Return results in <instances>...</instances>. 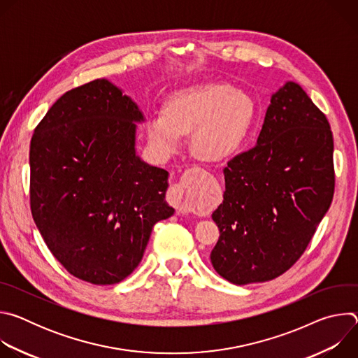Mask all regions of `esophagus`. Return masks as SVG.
<instances>
[{
	"label": "esophagus",
	"mask_w": 358,
	"mask_h": 358,
	"mask_svg": "<svg viewBox=\"0 0 358 358\" xmlns=\"http://www.w3.org/2000/svg\"><path fill=\"white\" fill-rule=\"evenodd\" d=\"M194 177L191 171H187L178 184H176L169 192V201L177 208L180 214H187L194 211L195 206L192 201V189H194Z\"/></svg>",
	"instance_id": "1"
}]
</instances>
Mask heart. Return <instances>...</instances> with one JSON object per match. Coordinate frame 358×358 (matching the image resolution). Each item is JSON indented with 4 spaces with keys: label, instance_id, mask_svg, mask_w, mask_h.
<instances>
[{
    "label": "heart",
    "instance_id": "obj_1",
    "mask_svg": "<svg viewBox=\"0 0 358 358\" xmlns=\"http://www.w3.org/2000/svg\"><path fill=\"white\" fill-rule=\"evenodd\" d=\"M255 115L252 97L225 82H207L176 92L164 106V113L147 122L148 140L167 156L180 144L181 134L191 129L194 155L207 162H218L241 145Z\"/></svg>",
    "mask_w": 358,
    "mask_h": 358
}]
</instances>
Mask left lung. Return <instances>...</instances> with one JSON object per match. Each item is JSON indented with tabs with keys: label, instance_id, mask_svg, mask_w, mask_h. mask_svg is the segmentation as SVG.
<instances>
[{
	"label": "left lung",
	"instance_id": "1",
	"mask_svg": "<svg viewBox=\"0 0 358 358\" xmlns=\"http://www.w3.org/2000/svg\"><path fill=\"white\" fill-rule=\"evenodd\" d=\"M333 133L297 83L271 99L257 145L224 169L225 192L213 220L214 269L235 285L272 280L312 241L334 194Z\"/></svg>",
	"mask_w": 358,
	"mask_h": 358
}]
</instances>
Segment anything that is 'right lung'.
I'll list each match as a JSON object with an SVG mask.
<instances>
[{
	"label": "right lung",
	"mask_w": 358,
	"mask_h": 358,
	"mask_svg": "<svg viewBox=\"0 0 358 358\" xmlns=\"http://www.w3.org/2000/svg\"><path fill=\"white\" fill-rule=\"evenodd\" d=\"M134 101L106 79L61 96L31 138L32 218L75 278L115 285L140 264L151 229L174 214L169 173L136 156Z\"/></svg>",
	"instance_id": "obj_1"
}]
</instances>
